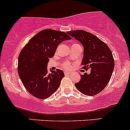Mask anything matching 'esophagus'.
<instances>
[{"label":"esophagus","instance_id":"34e87169","mask_svg":"<svg viewBox=\"0 0 130 130\" xmlns=\"http://www.w3.org/2000/svg\"><path fill=\"white\" fill-rule=\"evenodd\" d=\"M65 75H69L70 74V72H68V71H65Z\"/></svg>","mask_w":130,"mask_h":130}]
</instances>
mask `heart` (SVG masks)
<instances>
[{"label": "heart", "mask_w": 130, "mask_h": 130, "mask_svg": "<svg viewBox=\"0 0 130 130\" xmlns=\"http://www.w3.org/2000/svg\"><path fill=\"white\" fill-rule=\"evenodd\" d=\"M62 66H63V67L65 69H70L72 68L71 64H70L69 62H67H67L63 63L62 65Z\"/></svg>", "instance_id": "obj_1"}]
</instances>
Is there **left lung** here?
Instances as JSON below:
<instances>
[{
	"mask_svg": "<svg viewBox=\"0 0 130 130\" xmlns=\"http://www.w3.org/2000/svg\"><path fill=\"white\" fill-rule=\"evenodd\" d=\"M68 35L82 44L84 57L81 65L89 74L80 75L81 79L75 86L78 91L86 95L99 94L108 84L115 68V61L108 46L93 34L75 30L67 32Z\"/></svg>",
	"mask_w": 130,
	"mask_h": 130,
	"instance_id": "1",
	"label": "left lung"
}]
</instances>
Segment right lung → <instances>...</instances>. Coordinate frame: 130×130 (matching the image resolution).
I'll list each match as a JSON object with an SVG mask.
<instances>
[{
	"instance_id": "obj_1",
	"label": "right lung",
	"mask_w": 130,
	"mask_h": 130,
	"mask_svg": "<svg viewBox=\"0 0 130 130\" xmlns=\"http://www.w3.org/2000/svg\"><path fill=\"white\" fill-rule=\"evenodd\" d=\"M69 40L71 38L65 32L47 29L38 32L23 48L18 57V74L31 95L47 99L58 89L63 72L57 69L48 73L47 65L58 44Z\"/></svg>"
}]
</instances>
